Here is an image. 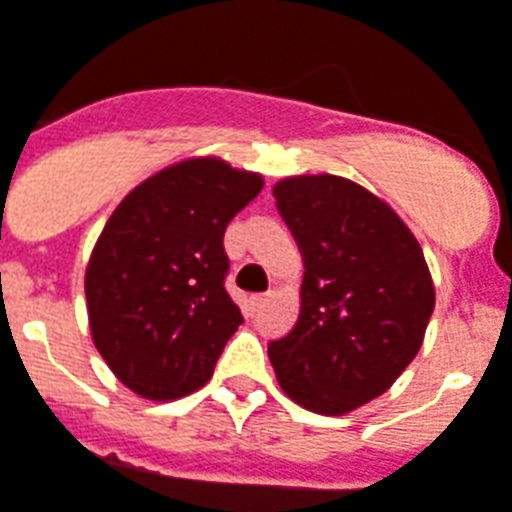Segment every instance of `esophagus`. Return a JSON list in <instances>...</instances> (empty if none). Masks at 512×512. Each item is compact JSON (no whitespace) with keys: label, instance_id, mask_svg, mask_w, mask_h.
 Here are the masks:
<instances>
[{"label":"esophagus","instance_id":"obj_1","mask_svg":"<svg viewBox=\"0 0 512 512\" xmlns=\"http://www.w3.org/2000/svg\"><path fill=\"white\" fill-rule=\"evenodd\" d=\"M264 301H267V293H253V296H248L251 310H259V307H264Z\"/></svg>","mask_w":512,"mask_h":512}]
</instances>
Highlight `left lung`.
Masks as SVG:
<instances>
[{
  "mask_svg": "<svg viewBox=\"0 0 512 512\" xmlns=\"http://www.w3.org/2000/svg\"><path fill=\"white\" fill-rule=\"evenodd\" d=\"M272 192L304 280L299 320L269 344V360L288 398L339 417L417 358L435 307L430 269L398 213L355 181L296 176Z\"/></svg>",
  "mask_w": 512,
  "mask_h": 512,
  "instance_id": "8db88e82",
  "label": "left lung"
}]
</instances>
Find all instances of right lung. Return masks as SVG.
Here are the masks:
<instances>
[{"instance_id":"add662e5","label":"right lung","mask_w":512,"mask_h":512,"mask_svg":"<svg viewBox=\"0 0 512 512\" xmlns=\"http://www.w3.org/2000/svg\"><path fill=\"white\" fill-rule=\"evenodd\" d=\"M259 173L216 157L146 178L117 205L85 275L93 342L149 400L200 390L243 323L224 288L227 224L261 192Z\"/></svg>"}]
</instances>
